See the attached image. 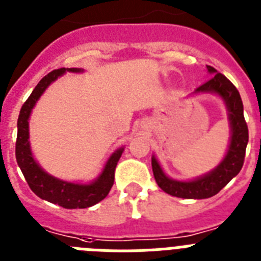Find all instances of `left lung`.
<instances>
[{
    "label": "left lung",
    "mask_w": 261,
    "mask_h": 261,
    "mask_svg": "<svg viewBox=\"0 0 261 261\" xmlns=\"http://www.w3.org/2000/svg\"><path fill=\"white\" fill-rule=\"evenodd\" d=\"M206 68L213 77L197 88L193 94H215L225 102L230 124V143L225 158L214 169L188 181L174 180L167 176L155 155L152 156L151 163L158 185L165 193L180 198L202 199L215 196L240 172L248 143V127L244 121L243 102L239 92L232 83L227 80V77L218 73V71L210 65H206Z\"/></svg>",
    "instance_id": "8db88e82"
}]
</instances>
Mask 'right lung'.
Instances as JSON below:
<instances>
[{
	"instance_id": "obj_1",
	"label": "right lung",
	"mask_w": 261,
	"mask_h": 261,
	"mask_svg": "<svg viewBox=\"0 0 261 261\" xmlns=\"http://www.w3.org/2000/svg\"><path fill=\"white\" fill-rule=\"evenodd\" d=\"M67 72L81 73L84 69L83 68H60V69L49 72L39 81L30 97L23 103L17 123L18 134L17 143H15V158L27 184L36 196L65 209H85L102 201L109 194L114 184L115 167H117L118 160L121 159L124 147L115 149L105 163L98 177L87 184L60 180L47 173L40 167L39 163L36 162L31 151L30 139H29L30 138L29 119H30L31 112L47 88Z\"/></svg>"
}]
</instances>
